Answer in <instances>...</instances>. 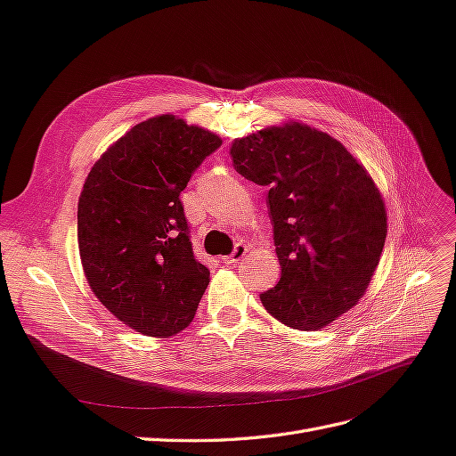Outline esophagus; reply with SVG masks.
Returning <instances> with one entry per match:
<instances>
[{
    "label": "esophagus",
    "mask_w": 456,
    "mask_h": 456,
    "mask_svg": "<svg viewBox=\"0 0 456 456\" xmlns=\"http://www.w3.org/2000/svg\"><path fill=\"white\" fill-rule=\"evenodd\" d=\"M246 252H248V246H246L244 242H237L232 252L227 257H221V259H224V264H239L240 259L246 256Z\"/></svg>",
    "instance_id": "34e87169"
}]
</instances>
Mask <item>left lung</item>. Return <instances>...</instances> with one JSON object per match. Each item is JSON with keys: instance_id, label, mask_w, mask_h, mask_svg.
<instances>
[{"instance_id": "1", "label": "left lung", "mask_w": 456, "mask_h": 456, "mask_svg": "<svg viewBox=\"0 0 456 456\" xmlns=\"http://www.w3.org/2000/svg\"><path fill=\"white\" fill-rule=\"evenodd\" d=\"M231 159L269 189L281 281L259 300L290 329L327 327L365 294L384 248L386 208L372 177L340 141L300 122L237 139Z\"/></svg>"}]
</instances>
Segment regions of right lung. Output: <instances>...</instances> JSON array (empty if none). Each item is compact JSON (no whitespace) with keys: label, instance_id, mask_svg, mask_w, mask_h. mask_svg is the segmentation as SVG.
I'll return each instance as SVG.
<instances>
[{"label":"right lung","instance_id":"right-lung-1","mask_svg":"<svg viewBox=\"0 0 456 456\" xmlns=\"http://www.w3.org/2000/svg\"><path fill=\"white\" fill-rule=\"evenodd\" d=\"M221 139L172 114L137 124L91 167L77 202V246L91 290L147 336L189 327L210 282L192 254L179 194Z\"/></svg>","mask_w":456,"mask_h":456}]
</instances>
